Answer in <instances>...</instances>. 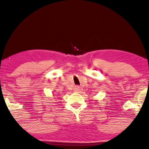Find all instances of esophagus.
I'll return each mask as SVG.
<instances>
[{"instance_id":"esophagus-1","label":"esophagus","mask_w":149,"mask_h":149,"mask_svg":"<svg viewBox=\"0 0 149 149\" xmlns=\"http://www.w3.org/2000/svg\"><path fill=\"white\" fill-rule=\"evenodd\" d=\"M80 89H81V88H80V86H76L74 87V88H73V91H74L75 92H78V91H80Z\"/></svg>"}]
</instances>
